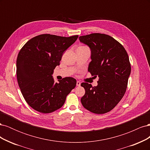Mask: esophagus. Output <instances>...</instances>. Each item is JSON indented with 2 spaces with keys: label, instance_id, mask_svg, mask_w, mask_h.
<instances>
[{
  "label": "esophagus",
  "instance_id": "34e87169",
  "mask_svg": "<svg viewBox=\"0 0 150 150\" xmlns=\"http://www.w3.org/2000/svg\"><path fill=\"white\" fill-rule=\"evenodd\" d=\"M76 86H81V83L79 82V81H77V82H76Z\"/></svg>",
  "mask_w": 150,
  "mask_h": 150
}]
</instances>
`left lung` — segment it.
Here are the masks:
<instances>
[{
    "mask_svg": "<svg viewBox=\"0 0 150 150\" xmlns=\"http://www.w3.org/2000/svg\"><path fill=\"white\" fill-rule=\"evenodd\" d=\"M79 39L91 49L88 72L98 77L97 86L81 83L85 94L81 101L88 111L104 114L112 110L125 94L131 73L128 53L119 42L106 34L93 33Z\"/></svg>",
    "mask_w": 150,
    "mask_h": 150,
    "instance_id": "8db88e82",
    "label": "left lung"
}]
</instances>
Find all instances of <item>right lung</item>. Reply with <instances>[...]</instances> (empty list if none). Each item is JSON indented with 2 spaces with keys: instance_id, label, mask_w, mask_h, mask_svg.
Here are the masks:
<instances>
[{
  "instance_id": "add662e5",
  "label": "right lung",
  "mask_w": 150,
  "mask_h": 150,
  "mask_svg": "<svg viewBox=\"0 0 150 150\" xmlns=\"http://www.w3.org/2000/svg\"><path fill=\"white\" fill-rule=\"evenodd\" d=\"M78 35L62 37L41 34L22 47L17 58V78L25 101L35 111L50 113L61 108L76 87V80L67 77L54 83L52 74L62 54Z\"/></svg>"
}]
</instances>
